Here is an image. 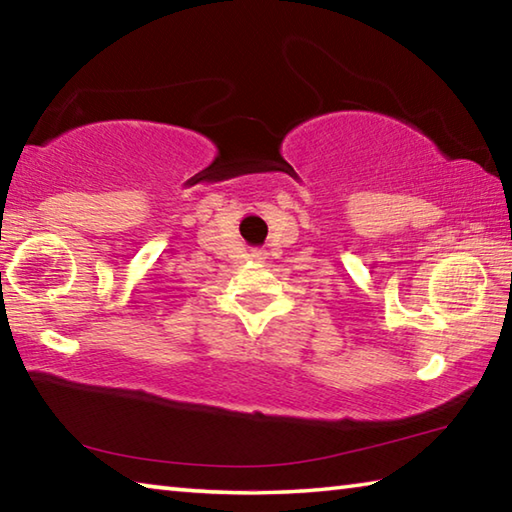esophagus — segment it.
<instances>
[{
	"mask_svg": "<svg viewBox=\"0 0 512 512\" xmlns=\"http://www.w3.org/2000/svg\"><path fill=\"white\" fill-rule=\"evenodd\" d=\"M253 257H255V259H264V253H259V250H255Z\"/></svg>",
	"mask_w": 512,
	"mask_h": 512,
	"instance_id": "obj_1",
	"label": "esophagus"
}]
</instances>
